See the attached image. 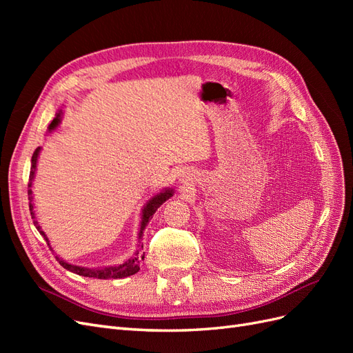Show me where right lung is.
<instances>
[{
  "label": "right lung",
  "mask_w": 353,
  "mask_h": 353,
  "mask_svg": "<svg viewBox=\"0 0 353 353\" xmlns=\"http://www.w3.org/2000/svg\"><path fill=\"white\" fill-rule=\"evenodd\" d=\"M61 116H63V110L60 109L56 113L54 119H52L51 123L48 125V132H52L60 125ZM39 153H41V147H38L37 150L34 152V154H32V160H30V174H29V184H28V187H29V190H28L29 210H30V215H32V219H34V223H35L37 230L39 231L41 236L46 239V241L50 245V240L47 237V234L42 231L41 225H39L38 221H37L35 210H34V196H32V181H34V178H35ZM172 194H174V188L168 187V188H163L162 191H160V193L154 194L152 199L147 200V203L141 209L140 231H138V250L134 253L132 258L126 259L123 263H121V265H110V266H99V268H87V266H79V265L68 263L66 261H63L61 258H59V256H56V259L59 261V263L63 266V268H66L68 271H70L73 274H78V275H82V276H90V279H99V280H110V279H113V280H116V279H125V276H130V275L137 274L138 271H140V262L144 261V253H141V249H143V241L141 240H143V234H144V230L147 227V223H148V221L153 218L157 208L162 206L168 199L172 197ZM50 249H51V245H50Z\"/></svg>",
  "instance_id": "add662e5"
}]
</instances>
